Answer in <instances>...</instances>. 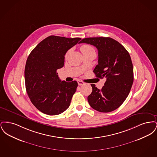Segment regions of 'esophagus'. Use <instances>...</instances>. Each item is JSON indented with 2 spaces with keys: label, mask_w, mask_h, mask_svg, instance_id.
Wrapping results in <instances>:
<instances>
[{
  "label": "esophagus",
  "mask_w": 157,
  "mask_h": 157,
  "mask_svg": "<svg viewBox=\"0 0 157 157\" xmlns=\"http://www.w3.org/2000/svg\"><path fill=\"white\" fill-rule=\"evenodd\" d=\"M78 85H79V86H81L82 85H83L85 83L82 81H81V80H78Z\"/></svg>",
  "instance_id": "esophagus-1"
}]
</instances>
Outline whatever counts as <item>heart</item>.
I'll return each mask as SVG.
<instances>
[{"instance_id":"b5f03b06","label":"heart","mask_w":157,"mask_h":157,"mask_svg":"<svg viewBox=\"0 0 157 157\" xmlns=\"http://www.w3.org/2000/svg\"><path fill=\"white\" fill-rule=\"evenodd\" d=\"M93 49V48L91 46H90V45H84L82 46V47L81 48V51L82 52H83L86 51L88 50H90V49ZM69 52H70V51H68L66 53V55H65V58L67 57V55H68Z\"/></svg>"}]
</instances>
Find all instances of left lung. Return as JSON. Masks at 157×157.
<instances>
[{"mask_svg":"<svg viewBox=\"0 0 157 157\" xmlns=\"http://www.w3.org/2000/svg\"><path fill=\"white\" fill-rule=\"evenodd\" d=\"M79 43L97 48L98 64L94 72L96 77L106 80L101 90L91 84L92 92L88 97L90 106L99 112H112L125 101L134 82L131 56L122 45L111 37H87Z\"/></svg>","mask_w":157,"mask_h":157,"instance_id":"8db88e82","label":"left lung"}]
</instances>
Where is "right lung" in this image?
Masks as SVG:
<instances>
[{
  "label": "right lung",
  "mask_w": 157,
  "mask_h": 157,
  "mask_svg": "<svg viewBox=\"0 0 157 157\" xmlns=\"http://www.w3.org/2000/svg\"><path fill=\"white\" fill-rule=\"evenodd\" d=\"M81 39L49 36L29 54L25 69L26 90L30 101L40 112L56 115L69 106L78 83L61 81L56 70L63 67L66 53Z\"/></svg>",
  "instance_id": "1"
}]
</instances>
